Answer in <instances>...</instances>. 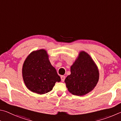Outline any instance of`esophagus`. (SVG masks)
<instances>
[{
  "label": "esophagus",
  "mask_w": 121,
  "mask_h": 121,
  "mask_svg": "<svg viewBox=\"0 0 121 121\" xmlns=\"http://www.w3.org/2000/svg\"><path fill=\"white\" fill-rule=\"evenodd\" d=\"M60 78H61V80H62V82H64V80H65V76H64V75H62V76H61Z\"/></svg>",
  "instance_id": "1"
}]
</instances>
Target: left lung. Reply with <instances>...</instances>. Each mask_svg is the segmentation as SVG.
<instances>
[{
    "label": "left lung",
    "instance_id": "1",
    "mask_svg": "<svg viewBox=\"0 0 121 121\" xmlns=\"http://www.w3.org/2000/svg\"><path fill=\"white\" fill-rule=\"evenodd\" d=\"M99 78V71L91 57L84 51L71 67V74L65 80L69 91L72 95L81 96L95 88Z\"/></svg>",
    "mask_w": 121,
    "mask_h": 121
}]
</instances>
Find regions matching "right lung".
<instances>
[{"label":"right lung","mask_w":121,"mask_h":121,"mask_svg":"<svg viewBox=\"0 0 121 121\" xmlns=\"http://www.w3.org/2000/svg\"><path fill=\"white\" fill-rule=\"evenodd\" d=\"M46 50L32 52L25 59L22 76L26 87L32 92L42 95L50 91L60 78L48 58Z\"/></svg>","instance_id":"obj_1"}]
</instances>
